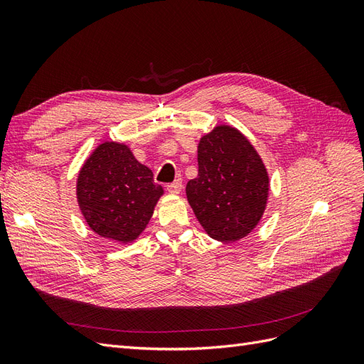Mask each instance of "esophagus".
<instances>
[{"label": "esophagus", "instance_id": "34e87169", "mask_svg": "<svg viewBox=\"0 0 364 364\" xmlns=\"http://www.w3.org/2000/svg\"><path fill=\"white\" fill-rule=\"evenodd\" d=\"M181 190H182V181H181V179L174 181L173 183H168V185H167V191L171 193V194H179Z\"/></svg>", "mask_w": 364, "mask_h": 364}]
</instances>
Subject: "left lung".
<instances>
[{
	"label": "left lung",
	"instance_id": "left-lung-1",
	"mask_svg": "<svg viewBox=\"0 0 364 364\" xmlns=\"http://www.w3.org/2000/svg\"><path fill=\"white\" fill-rule=\"evenodd\" d=\"M199 174L186 183V197L206 234L223 243L257 228L269 197L266 165L240 130L215 126L197 146Z\"/></svg>",
	"mask_w": 364,
	"mask_h": 364
}]
</instances>
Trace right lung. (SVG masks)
Segmentation results:
<instances>
[{"instance_id":"right-lung-1","label":"right lung","mask_w":364,"mask_h":364,"mask_svg":"<svg viewBox=\"0 0 364 364\" xmlns=\"http://www.w3.org/2000/svg\"><path fill=\"white\" fill-rule=\"evenodd\" d=\"M162 194L151 170L114 141L98 146L77 178V200L87 226L118 243L139 237Z\"/></svg>"}]
</instances>
